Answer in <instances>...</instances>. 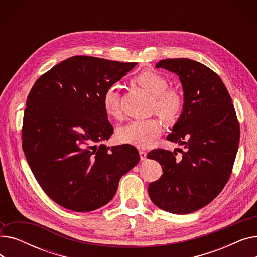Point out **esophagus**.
<instances>
[{"label": "esophagus", "instance_id": "1", "mask_svg": "<svg viewBox=\"0 0 257 257\" xmlns=\"http://www.w3.org/2000/svg\"><path fill=\"white\" fill-rule=\"evenodd\" d=\"M140 157H141V160H145L147 158V152L144 151V150H141L140 151Z\"/></svg>", "mask_w": 257, "mask_h": 257}]
</instances>
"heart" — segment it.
Segmentation results:
<instances>
[{
  "label": "heart",
  "mask_w": 257,
  "mask_h": 257,
  "mask_svg": "<svg viewBox=\"0 0 257 257\" xmlns=\"http://www.w3.org/2000/svg\"><path fill=\"white\" fill-rule=\"evenodd\" d=\"M134 81L146 91L154 97L153 109L165 120L176 119L183 108L181 94L175 89L168 88V80L153 71H144L139 74ZM119 88L113 84L108 86L102 97V104L106 114L113 118H118L121 114L119 106ZM161 123L157 118L134 119L120 127L118 139L138 148L150 147L160 136Z\"/></svg>",
  "instance_id": "obj_1"
}]
</instances>
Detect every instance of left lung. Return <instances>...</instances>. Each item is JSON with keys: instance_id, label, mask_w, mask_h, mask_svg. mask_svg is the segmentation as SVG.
Returning a JSON list of instances; mask_svg holds the SVG:
<instances>
[{"instance_id": "obj_1", "label": "left lung", "mask_w": 257, "mask_h": 257, "mask_svg": "<svg viewBox=\"0 0 257 257\" xmlns=\"http://www.w3.org/2000/svg\"><path fill=\"white\" fill-rule=\"evenodd\" d=\"M156 69L176 74L183 88V111L167 140L184 147L155 149L148 158L164 174L149 184L153 203L166 211L185 214L217 197L231 175L239 142V124L223 81L209 67L188 58L160 60Z\"/></svg>"}]
</instances>
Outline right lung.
Listing matches in <instances>:
<instances>
[{
  "mask_svg": "<svg viewBox=\"0 0 257 257\" xmlns=\"http://www.w3.org/2000/svg\"><path fill=\"white\" fill-rule=\"evenodd\" d=\"M137 62L73 56L40 76L27 98L23 150L44 192L60 206L91 211L109 202L140 154L131 145L107 147L113 127L105 89Z\"/></svg>",
  "mask_w": 257,
  "mask_h": 257,
  "instance_id": "1",
  "label": "right lung"
}]
</instances>
